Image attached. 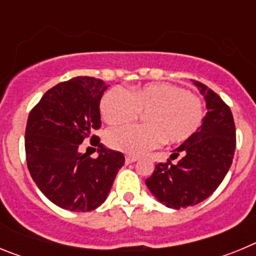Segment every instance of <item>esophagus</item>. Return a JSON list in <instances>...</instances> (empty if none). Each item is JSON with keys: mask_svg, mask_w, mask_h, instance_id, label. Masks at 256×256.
<instances>
[{"mask_svg": "<svg viewBox=\"0 0 256 256\" xmlns=\"http://www.w3.org/2000/svg\"><path fill=\"white\" fill-rule=\"evenodd\" d=\"M137 158H136V156H126V164H132V162H137Z\"/></svg>", "mask_w": 256, "mask_h": 256, "instance_id": "1", "label": "esophagus"}]
</instances>
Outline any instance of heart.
<instances>
[{"instance_id":"1","label":"heart","mask_w":256,"mask_h":256,"mask_svg":"<svg viewBox=\"0 0 256 256\" xmlns=\"http://www.w3.org/2000/svg\"><path fill=\"white\" fill-rule=\"evenodd\" d=\"M101 116L110 126L130 123L144 112L142 126L112 128L106 134L112 148L138 156L160 144H182L202 123L204 105L200 97L170 83L134 87L128 94L114 88L101 101Z\"/></svg>"}]
</instances>
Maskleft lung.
Instances as JSON below:
<instances>
[{
  "label": "left lung",
  "instance_id": "obj_1",
  "mask_svg": "<svg viewBox=\"0 0 256 256\" xmlns=\"http://www.w3.org/2000/svg\"><path fill=\"white\" fill-rule=\"evenodd\" d=\"M206 101L202 124L187 141L174 150L166 162L155 165L146 186L165 206H194L224 180L234 160L236 128L230 106L208 86L194 80ZM180 158L177 163L171 160Z\"/></svg>",
  "mask_w": 256,
  "mask_h": 256
}]
</instances>
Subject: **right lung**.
<instances>
[{"mask_svg":"<svg viewBox=\"0 0 256 256\" xmlns=\"http://www.w3.org/2000/svg\"><path fill=\"white\" fill-rule=\"evenodd\" d=\"M108 86L76 76L46 92L32 108L26 130L29 173L40 192L70 212H91L108 198L124 155L106 148L92 132L101 126L100 101ZM88 136L98 146L94 160L78 151Z\"/></svg>","mask_w":256,"mask_h":256,"instance_id":"obj_1","label":"right lung"}]
</instances>
